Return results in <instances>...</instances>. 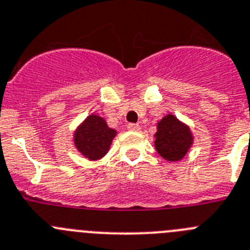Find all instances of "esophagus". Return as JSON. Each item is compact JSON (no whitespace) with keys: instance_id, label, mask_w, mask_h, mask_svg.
<instances>
[{"instance_id":"obj_1","label":"esophagus","mask_w":250,"mask_h":250,"mask_svg":"<svg viewBox=\"0 0 250 250\" xmlns=\"http://www.w3.org/2000/svg\"><path fill=\"white\" fill-rule=\"evenodd\" d=\"M127 128L129 130H133V132H138L141 129V125H134V123H130V125H127Z\"/></svg>"}]
</instances>
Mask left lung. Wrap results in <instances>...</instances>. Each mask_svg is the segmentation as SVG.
I'll return each instance as SVG.
<instances>
[{
    "label": "left lung",
    "mask_w": 250,
    "mask_h": 250,
    "mask_svg": "<svg viewBox=\"0 0 250 250\" xmlns=\"http://www.w3.org/2000/svg\"><path fill=\"white\" fill-rule=\"evenodd\" d=\"M154 137V146L159 156L170 162L184 158L193 143V136L188 125L177 120L173 114H168L159 121Z\"/></svg>",
    "instance_id": "1"
}]
</instances>
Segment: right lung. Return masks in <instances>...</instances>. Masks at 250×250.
Masks as SVG:
<instances>
[{"label": "right lung", "mask_w": 250, "mask_h": 250, "mask_svg": "<svg viewBox=\"0 0 250 250\" xmlns=\"http://www.w3.org/2000/svg\"><path fill=\"white\" fill-rule=\"evenodd\" d=\"M116 134L102 117L91 114L75 132V146L86 158L97 161L108 152Z\"/></svg>", "instance_id": "1"}]
</instances>
